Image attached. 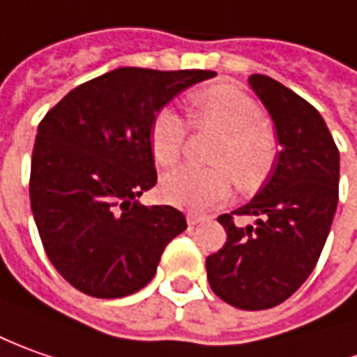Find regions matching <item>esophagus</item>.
Wrapping results in <instances>:
<instances>
[{"instance_id":"1","label":"esophagus","mask_w":357,"mask_h":357,"mask_svg":"<svg viewBox=\"0 0 357 357\" xmlns=\"http://www.w3.org/2000/svg\"><path fill=\"white\" fill-rule=\"evenodd\" d=\"M203 219H205V217L197 215V213H188V225H191V227H193V225L202 223Z\"/></svg>"}]
</instances>
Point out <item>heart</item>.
<instances>
[{
    "mask_svg": "<svg viewBox=\"0 0 357 357\" xmlns=\"http://www.w3.org/2000/svg\"><path fill=\"white\" fill-rule=\"evenodd\" d=\"M193 124L197 128L223 132L213 166L209 169L183 166L162 179V197L188 211H209L227 199L233 179L241 191H255L273 174L278 160V138L263 122L259 102L231 84L205 86L190 96ZM190 124L172 108H162L152 120L150 146L155 162L174 166L178 162Z\"/></svg>",
    "mask_w": 357,
    "mask_h": 357,
    "instance_id": "b5f03b06",
    "label": "heart"
}]
</instances>
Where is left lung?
<instances>
[{
	"instance_id": "obj_1",
	"label": "left lung",
	"mask_w": 357,
	"mask_h": 357,
	"mask_svg": "<svg viewBox=\"0 0 357 357\" xmlns=\"http://www.w3.org/2000/svg\"><path fill=\"white\" fill-rule=\"evenodd\" d=\"M249 84L273 118L280 152L251 202L217 217L227 241L205 266L221 301L264 310L301 289L320 259L338 207L340 152L302 96L264 75H251ZM235 215L255 216V225L237 228Z\"/></svg>"
}]
</instances>
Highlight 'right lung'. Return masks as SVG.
<instances>
[{
    "label": "right lung",
    "instance_id": "right-lung-1",
    "mask_svg": "<svg viewBox=\"0 0 357 357\" xmlns=\"http://www.w3.org/2000/svg\"><path fill=\"white\" fill-rule=\"evenodd\" d=\"M213 70L120 67L73 89L37 128L29 197L59 275L94 298H122L155 275L166 245L188 229L169 205L146 207L155 185L152 120Z\"/></svg>",
    "mask_w": 357,
    "mask_h": 357
}]
</instances>
